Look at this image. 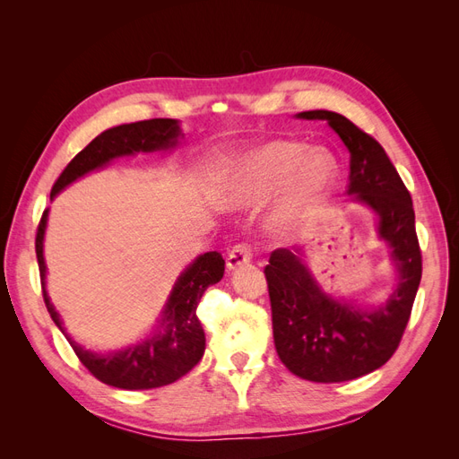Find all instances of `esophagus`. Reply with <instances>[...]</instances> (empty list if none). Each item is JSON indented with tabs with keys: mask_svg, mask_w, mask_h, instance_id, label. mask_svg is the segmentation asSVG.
<instances>
[{
	"mask_svg": "<svg viewBox=\"0 0 459 459\" xmlns=\"http://www.w3.org/2000/svg\"><path fill=\"white\" fill-rule=\"evenodd\" d=\"M251 258H253V255H251V247L248 245H245V243H239V245H235L231 251L228 253V270H235V268H239V266H243V264H247V262H251Z\"/></svg>",
	"mask_w": 459,
	"mask_h": 459,
	"instance_id": "obj_1",
	"label": "esophagus"
}]
</instances>
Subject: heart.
Segmentation results:
<instances>
[{
  "label": "heart",
  "instance_id": "obj_1",
  "mask_svg": "<svg viewBox=\"0 0 459 459\" xmlns=\"http://www.w3.org/2000/svg\"><path fill=\"white\" fill-rule=\"evenodd\" d=\"M339 176L327 149H308L300 142H264L235 160L221 176L216 197L226 208H248L277 189L272 230L289 238L308 226L327 203Z\"/></svg>",
  "mask_w": 459,
  "mask_h": 459
}]
</instances>
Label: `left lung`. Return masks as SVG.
Segmentation results:
<instances>
[{"mask_svg": "<svg viewBox=\"0 0 459 459\" xmlns=\"http://www.w3.org/2000/svg\"><path fill=\"white\" fill-rule=\"evenodd\" d=\"M297 118L325 120L351 152L349 195L377 216V235L391 247L396 283L385 302L362 308L333 299L304 262V248H277L264 268L272 302L277 356L300 379L341 383L386 364L404 335L421 281V251L410 191L385 149L356 124L331 110Z\"/></svg>", "mask_w": 459, "mask_h": 459, "instance_id": "left-lung-1", "label": "left lung"}]
</instances>
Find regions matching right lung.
<instances>
[{"mask_svg": "<svg viewBox=\"0 0 459 459\" xmlns=\"http://www.w3.org/2000/svg\"><path fill=\"white\" fill-rule=\"evenodd\" d=\"M179 137H182V130H179V122L174 118H152L108 128L66 164L51 189V199L57 197V193L76 182L78 178L103 169L110 160L132 157L135 152L174 149ZM48 212L49 211H44L36 233L41 293H44V302L55 325L63 331L80 362L90 369L93 377L105 385L124 388V391H145V388L170 385L195 368L204 354V331L197 317V307L206 287L218 283L224 277L226 262L221 255L216 251L204 253L182 272L157 319L155 331L149 337L126 346V349L100 354L86 351L84 346L73 341L71 335H66L61 317L49 300L44 260Z\"/></svg>", "mask_w": 459, "mask_h": 459, "instance_id": "1", "label": "right lung"}]
</instances>
